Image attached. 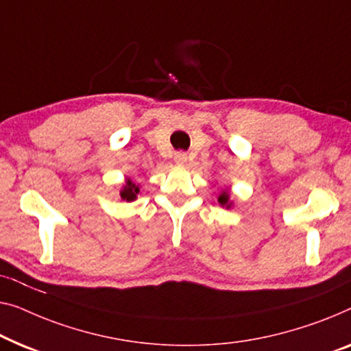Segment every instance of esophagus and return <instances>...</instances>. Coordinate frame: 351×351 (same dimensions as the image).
<instances>
[{"label":"esophagus","mask_w":351,"mask_h":351,"mask_svg":"<svg viewBox=\"0 0 351 351\" xmlns=\"http://www.w3.org/2000/svg\"><path fill=\"white\" fill-rule=\"evenodd\" d=\"M186 160H188V155L185 154V152H176L174 161L177 165H185Z\"/></svg>","instance_id":"1"}]
</instances>
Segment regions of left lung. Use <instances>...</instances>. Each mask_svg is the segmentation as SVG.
Masks as SVG:
<instances>
[{
  "label": "left lung",
  "instance_id": "obj_1",
  "mask_svg": "<svg viewBox=\"0 0 351 351\" xmlns=\"http://www.w3.org/2000/svg\"><path fill=\"white\" fill-rule=\"evenodd\" d=\"M228 197H230V196H228V193H221V195H220V197H218V202H220V204H221V206L231 207V204H230V202H228Z\"/></svg>",
  "mask_w": 351,
  "mask_h": 351
}]
</instances>
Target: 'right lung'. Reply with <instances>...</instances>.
I'll return each mask as SVG.
<instances>
[{
	"label": "right lung",
	"instance_id": "obj_1",
	"mask_svg": "<svg viewBox=\"0 0 351 351\" xmlns=\"http://www.w3.org/2000/svg\"><path fill=\"white\" fill-rule=\"evenodd\" d=\"M138 193H139V186H136L133 182L128 180V184L125 185L123 190H121L120 196L126 201H133V199H136V195H138Z\"/></svg>",
	"mask_w": 351,
	"mask_h": 351
}]
</instances>
